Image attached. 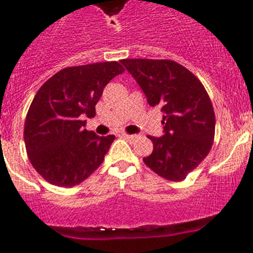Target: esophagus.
Masks as SVG:
<instances>
[{"instance_id": "1", "label": "esophagus", "mask_w": 253, "mask_h": 253, "mask_svg": "<svg viewBox=\"0 0 253 253\" xmlns=\"http://www.w3.org/2000/svg\"><path fill=\"white\" fill-rule=\"evenodd\" d=\"M120 137L124 138V139H128V140H134L135 138H137L135 135H131V134H125V133L120 134Z\"/></svg>"}]
</instances>
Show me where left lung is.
<instances>
[{"instance_id": "obj_1", "label": "left lung", "mask_w": 253, "mask_h": 253, "mask_svg": "<svg viewBox=\"0 0 253 253\" xmlns=\"http://www.w3.org/2000/svg\"><path fill=\"white\" fill-rule=\"evenodd\" d=\"M151 106L163 113V135L148 137L153 151L143 161L161 177L182 181L213 146L215 115L204 86L189 69L167 59L120 60Z\"/></svg>"}]
</instances>
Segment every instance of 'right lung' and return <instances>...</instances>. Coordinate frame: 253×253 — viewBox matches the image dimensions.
I'll list each match as a JSON object with an SVG mask.
<instances>
[{
    "label": "right lung",
    "instance_id": "add662e5",
    "mask_svg": "<svg viewBox=\"0 0 253 253\" xmlns=\"http://www.w3.org/2000/svg\"><path fill=\"white\" fill-rule=\"evenodd\" d=\"M124 72L118 62L64 68L50 77L29 107L24 140L31 165L49 184H81L102 163L114 135L84 129L105 86Z\"/></svg>",
    "mask_w": 253,
    "mask_h": 253
}]
</instances>
